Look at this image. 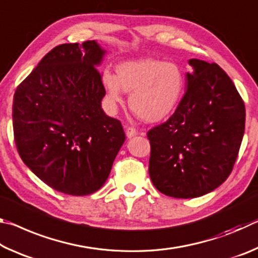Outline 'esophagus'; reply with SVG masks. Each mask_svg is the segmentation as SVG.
Wrapping results in <instances>:
<instances>
[{"label": "esophagus", "instance_id": "obj_1", "mask_svg": "<svg viewBox=\"0 0 258 258\" xmlns=\"http://www.w3.org/2000/svg\"><path fill=\"white\" fill-rule=\"evenodd\" d=\"M126 135H127L128 139L133 138L135 135H138V130L133 127V126H128V127L126 128Z\"/></svg>", "mask_w": 258, "mask_h": 258}]
</instances>
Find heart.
Returning a JSON list of instances; mask_svg holds the SVG:
<instances>
[{
	"mask_svg": "<svg viewBox=\"0 0 258 258\" xmlns=\"http://www.w3.org/2000/svg\"><path fill=\"white\" fill-rule=\"evenodd\" d=\"M102 83L112 104L130 95V107L148 123L164 120L176 110L184 94L185 80L176 63L142 58L119 63L116 75L104 72Z\"/></svg>",
	"mask_w": 258,
	"mask_h": 258,
	"instance_id": "1",
	"label": "heart"
}]
</instances>
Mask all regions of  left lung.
I'll return each mask as SVG.
<instances>
[{
  "label": "left lung",
  "mask_w": 258,
  "mask_h": 258,
  "mask_svg": "<svg viewBox=\"0 0 258 258\" xmlns=\"http://www.w3.org/2000/svg\"><path fill=\"white\" fill-rule=\"evenodd\" d=\"M186 91L168 120L147 133L149 175L174 198L215 190L232 172L244 133L246 109L237 89L216 63L191 59Z\"/></svg>",
  "instance_id": "1"
}]
</instances>
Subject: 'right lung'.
<instances>
[{"label": "right lung", "instance_id": "1", "mask_svg": "<svg viewBox=\"0 0 258 258\" xmlns=\"http://www.w3.org/2000/svg\"><path fill=\"white\" fill-rule=\"evenodd\" d=\"M95 41L52 49L17 87L12 120L17 150L38 178L62 194L98 191L125 141L118 119L101 108L106 94Z\"/></svg>", "mask_w": 258, "mask_h": 258}]
</instances>
